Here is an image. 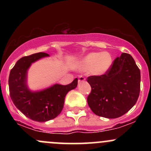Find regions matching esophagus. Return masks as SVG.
I'll list each match as a JSON object with an SVG mask.
<instances>
[{"label": "esophagus", "mask_w": 151, "mask_h": 151, "mask_svg": "<svg viewBox=\"0 0 151 151\" xmlns=\"http://www.w3.org/2000/svg\"><path fill=\"white\" fill-rule=\"evenodd\" d=\"M85 77H83V76H79V79H78V81H79V83L80 82H83V81H85Z\"/></svg>", "instance_id": "obj_1"}]
</instances>
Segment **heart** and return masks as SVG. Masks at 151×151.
I'll return each instance as SVG.
<instances>
[{
	"mask_svg": "<svg viewBox=\"0 0 151 151\" xmlns=\"http://www.w3.org/2000/svg\"><path fill=\"white\" fill-rule=\"evenodd\" d=\"M112 65V57L107 52H92L79 62L78 68L81 71H90L93 75L101 76L106 73Z\"/></svg>",
	"mask_w": 151,
	"mask_h": 151,
	"instance_id": "b5f03b06",
	"label": "heart"
}]
</instances>
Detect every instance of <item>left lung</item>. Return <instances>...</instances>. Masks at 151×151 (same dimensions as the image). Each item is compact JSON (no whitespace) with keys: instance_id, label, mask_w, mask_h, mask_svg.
<instances>
[{"instance_id":"1","label":"left lung","mask_w":151,"mask_h":151,"mask_svg":"<svg viewBox=\"0 0 151 151\" xmlns=\"http://www.w3.org/2000/svg\"><path fill=\"white\" fill-rule=\"evenodd\" d=\"M91 87L87 103L96 115L116 119L127 113L136 104L141 87V72L131 55L122 53L108 72L90 76Z\"/></svg>"}]
</instances>
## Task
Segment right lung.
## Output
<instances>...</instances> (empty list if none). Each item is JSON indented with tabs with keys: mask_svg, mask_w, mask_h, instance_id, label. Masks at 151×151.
Listing matches in <instances>:
<instances>
[{
	"mask_svg": "<svg viewBox=\"0 0 151 151\" xmlns=\"http://www.w3.org/2000/svg\"><path fill=\"white\" fill-rule=\"evenodd\" d=\"M48 54L38 52L23 57L10 70L8 85L10 96L15 106L25 116L38 122L55 119L61 113L66 94L77 86V78L67 85L55 84L45 89L32 91L27 85V74L32 63L49 57Z\"/></svg>",
	"mask_w": 151,
	"mask_h": 151,
	"instance_id": "obj_1",
	"label": "right lung"
}]
</instances>
